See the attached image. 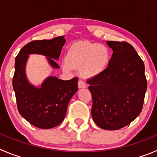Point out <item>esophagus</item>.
I'll return each mask as SVG.
<instances>
[{"instance_id":"1","label":"esophagus","mask_w":157,"mask_h":157,"mask_svg":"<svg viewBox=\"0 0 157 157\" xmlns=\"http://www.w3.org/2000/svg\"><path fill=\"white\" fill-rule=\"evenodd\" d=\"M78 88H79V89H82V88H86V83L85 82V81H83L82 79H79L78 80Z\"/></svg>"}]
</instances>
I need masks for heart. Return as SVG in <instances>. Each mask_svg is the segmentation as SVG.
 Instances as JSON below:
<instances>
[{
  "label": "heart",
  "mask_w": 157,
  "mask_h": 157,
  "mask_svg": "<svg viewBox=\"0 0 157 157\" xmlns=\"http://www.w3.org/2000/svg\"><path fill=\"white\" fill-rule=\"evenodd\" d=\"M109 62V51L106 46L87 41L78 42L68 49L66 62L62 63L65 71L82 68L86 77H95L105 71Z\"/></svg>",
  "instance_id": "1"
}]
</instances>
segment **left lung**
Masks as SVG:
<instances>
[{"mask_svg": "<svg viewBox=\"0 0 157 157\" xmlns=\"http://www.w3.org/2000/svg\"><path fill=\"white\" fill-rule=\"evenodd\" d=\"M106 44L113 51L108 67L87 83L94 122L102 129L116 130L141 113L147 81L144 63L130 44L111 41Z\"/></svg>", "mask_w": 157, "mask_h": 157, "instance_id": "left-lung-1", "label": "left lung"}]
</instances>
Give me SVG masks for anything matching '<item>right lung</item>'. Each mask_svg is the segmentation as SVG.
Wrapping results in <instances>:
<instances>
[{
	"instance_id": "obj_1",
	"label": "right lung",
	"mask_w": 157,
	"mask_h": 157,
	"mask_svg": "<svg viewBox=\"0 0 157 157\" xmlns=\"http://www.w3.org/2000/svg\"><path fill=\"white\" fill-rule=\"evenodd\" d=\"M65 43L64 36L35 40L24 46L16 56L12 85L17 109L22 117L40 129L55 127L64 120L68 102L78 90V78L64 81L51 76L37 88L27 80L25 64L29 54H40L48 57L52 67L59 68L54 59H59Z\"/></svg>"
}]
</instances>
